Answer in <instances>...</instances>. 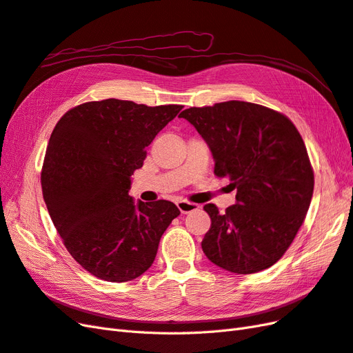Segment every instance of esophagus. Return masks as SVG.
<instances>
[{
  "instance_id": "esophagus-1",
  "label": "esophagus",
  "mask_w": 353,
  "mask_h": 353,
  "mask_svg": "<svg viewBox=\"0 0 353 353\" xmlns=\"http://www.w3.org/2000/svg\"><path fill=\"white\" fill-rule=\"evenodd\" d=\"M176 206H178L181 213H190V212H193V210H196L199 208L197 205H194V203H190V201H185V200L178 201Z\"/></svg>"
}]
</instances>
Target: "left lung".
<instances>
[{
  "label": "left lung",
  "instance_id": "1",
  "mask_svg": "<svg viewBox=\"0 0 353 353\" xmlns=\"http://www.w3.org/2000/svg\"><path fill=\"white\" fill-rule=\"evenodd\" d=\"M209 145L215 175L230 178L236 205H206V258L234 274L270 268L290 248L314 193V170L301 134L284 114L248 101L190 108L179 114Z\"/></svg>",
  "mask_w": 353,
  "mask_h": 353
}]
</instances>
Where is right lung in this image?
Returning a JSON list of instances; mask_svg holds the SVG:
<instances>
[{"label":"right lung","mask_w":353,"mask_h":353,"mask_svg":"<svg viewBox=\"0 0 353 353\" xmlns=\"http://www.w3.org/2000/svg\"><path fill=\"white\" fill-rule=\"evenodd\" d=\"M181 109L90 101L63 114L50 137L41 172L48 213L72 258L100 280L125 283L144 274L179 215L168 200L135 203L130 188L145 147Z\"/></svg>","instance_id":"obj_1"}]
</instances>
